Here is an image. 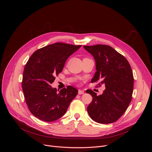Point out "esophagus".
Here are the masks:
<instances>
[{
	"mask_svg": "<svg viewBox=\"0 0 152 152\" xmlns=\"http://www.w3.org/2000/svg\"><path fill=\"white\" fill-rule=\"evenodd\" d=\"M78 94H79V95L83 94H84V91H83V90H79L78 91Z\"/></svg>",
	"mask_w": 152,
	"mask_h": 152,
	"instance_id": "obj_1",
	"label": "esophagus"
}]
</instances>
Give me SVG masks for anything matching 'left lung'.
<instances>
[{"instance_id":"obj_1","label":"left lung","mask_w":152,"mask_h":152,"mask_svg":"<svg viewBox=\"0 0 152 152\" xmlns=\"http://www.w3.org/2000/svg\"><path fill=\"white\" fill-rule=\"evenodd\" d=\"M96 62L95 73L91 82L104 85L106 89L97 96L87 90L93 100L87 107L92 120L102 123H112L125 113L132 100L134 90V76L127 60L111 46L103 45L84 46Z\"/></svg>"}]
</instances>
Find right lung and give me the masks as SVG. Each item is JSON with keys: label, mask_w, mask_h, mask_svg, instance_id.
Returning a JSON list of instances; mask_svg holds the SVG:
<instances>
[{"label": "right lung", "mask_w": 152, "mask_h": 152, "mask_svg": "<svg viewBox=\"0 0 152 152\" xmlns=\"http://www.w3.org/2000/svg\"><path fill=\"white\" fill-rule=\"evenodd\" d=\"M80 45L56 42L35 51L24 69L22 89L31 113L38 119L52 122L66 114L78 91L67 86L60 91L50 85L68 58Z\"/></svg>", "instance_id": "right-lung-1"}]
</instances>
